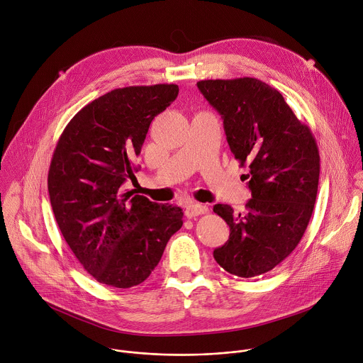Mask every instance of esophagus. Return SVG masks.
<instances>
[{
	"label": "esophagus",
	"instance_id": "1",
	"mask_svg": "<svg viewBox=\"0 0 363 363\" xmlns=\"http://www.w3.org/2000/svg\"><path fill=\"white\" fill-rule=\"evenodd\" d=\"M206 212H208V208L202 203H198V202H189L185 206V215L188 218H194V216H198V215H202V213H206Z\"/></svg>",
	"mask_w": 363,
	"mask_h": 363
}]
</instances>
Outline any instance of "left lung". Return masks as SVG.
<instances>
[{
  "label": "left lung",
  "instance_id": "obj_1",
  "mask_svg": "<svg viewBox=\"0 0 363 363\" xmlns=\"http://www.w3.org/2000/svg\"><path fill=\"white\" fill-rule=\"evenodd\" d=\"M223 119L226 141L252 198L245 213L216 203L229 239L213 251L229 274L254 278L279 265L299 244L312 216L319 182V151L281 92L257 78L196 82Z\"/></svg>",
  "mask_w": 363,
  "mask_h": 363
}]
</instances>
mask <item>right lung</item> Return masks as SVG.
<instances>
[{
  "label": "right lung",
  "mask_w": 363,
  "mask_h": 363,
  "mask_svg": "<svg viewBox=\"0 0 363 363\" xmlns=\"http://www.w3.org/2000/svg\"><path fill=\"white\" fill-rule=\"evenodd\" d=\"M175 84L113 89L75 113L55 147L48 192L60 230L99 284L127 289L155 269L182 226L179 206L133 191L135 157L152 119L178 96Z\"/></svg>",
  "instance_id": "add662e5"
}]
</instances>
